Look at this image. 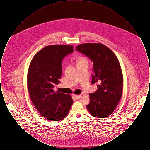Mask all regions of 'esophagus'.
<instances>
[{
	"instance_id": "34e87169",
	"label": "esophagus",
	"mask_w": 150,
	"mask_h": 150,
	"mask_svg": "<svg viewBox=\"0 0 150 150\" xmlns=\"http://www.w3.org/2000/svg\"><path fill=\"white\" fill-rule=\"evenodd\" d=\"M81 96L80 95H78V94H75L74 95V97L76 98V99H79L80 98Z\"/></svg>"
}]
</instances>
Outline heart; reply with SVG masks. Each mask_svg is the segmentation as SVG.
<instances>
[{
	"label": "heart",
	"instance_id": "b5f03b06",
	"mask_svg": "<svg viewBox=\"0 0 150 150\" xmlns=\"http://www.w3.org/2000/svg\"><path fill=\"white\" fill-rule=\"evenodd\" d=\"M87 61L86 59V58L83 57H79L77 59V61H76V64L79 63V62H83V61Z\"/></svg>",
	"mask_w": 150,
	"mask_h": 150
}]
</instances>
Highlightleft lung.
I'll return each instance as SVG.
<instances>
[{
    "mask_svg": "<svg viewBox=\"0 0 150 150\" xmlns=\"http://www.w3.org/2000/svg\"><path fill=\"white\" fill-rule=\"evenodd\" d=\"M75 50L92 60L91 83H99L97 91L89 94L87 109L96 117H108L113 113L122 94L123 75L119 61L114 53L102 44L84 43L78 45Z\"/></svg>",
    "mask_w": 150,
    "mask_h": 150,
    "instance_id": "left-lung-1",
    "label": "left lung"
}]
</instances>
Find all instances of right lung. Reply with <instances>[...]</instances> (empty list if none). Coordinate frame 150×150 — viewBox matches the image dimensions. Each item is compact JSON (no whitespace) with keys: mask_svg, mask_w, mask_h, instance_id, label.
Instances as JSON below:
<instances>
[{"mask_svg":"<svg viewBox=\"0 0 150 150\" xmlns=\"http://www.w3.org/2000/svg\"><path fill=\"white\" fill-rule=\"evenodd\" d=\"M73 52L71 45H48L36 53L29 65L27 84L30 99L48 120H62L73 103L71 95L53 90L60 83L63 58Z\"/></svg>","mask_w":150,"mask_h":150,"instance_id":"right-lung-1","label":"right lung"}]
</instances>
